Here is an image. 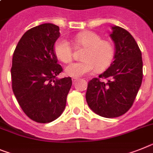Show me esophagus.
Masks as SVG:
<instances>
[{"label":"esophagus","instance_id":"34e87169","mask_svg":"<svg viewBox=\"0 0 153 153\" xmlns=\"http://www.w3.org/2000/svg\"><path fill=\"white\" fill-rule=\"evenodd\" d=\"M78 79V78H76V77H73L72 78V80H73V82H76V80H77Z\"/></svg>","mask_w":153,"mask_h":153}]
</instances>
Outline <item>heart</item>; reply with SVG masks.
I'll return each mask as SVG.
<instances>
[{
    "label": "heart",
    "mask_w": 153,
    "mask_h": 153,
    "mask_svg": "<svg viewBox=\"0 0 153 153\" xmlns=\"http://www.w3.org/2000/svg\"><path fill=\"white\" fill-rule=\"evenodd\" d=\"M75 42L85 48L80 62H73L66 67V74L79 77L97 70H103L111 63L114 56V46L108 39H102L96 32L86 31L76 35ZM54 53L59 60L69 63L73 59V51L66 39L59 38L55 42Z\"/></svg>",
    "instance_id": "1"
}]
</instances>
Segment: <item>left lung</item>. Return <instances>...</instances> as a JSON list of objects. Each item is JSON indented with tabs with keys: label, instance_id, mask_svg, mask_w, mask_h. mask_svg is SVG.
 Instances as JSON below:
<instances>
[{
	"label": "left lung",
	"instance_id": "1",
	"mask_svg": "<svg viewBox=\"0 0 153 153\" xmlns=\"http://www.w3.org/2000/svg\"><path fill=\"white\" fill-rule=\"evenodd\" d=\"M110 36L115 45L114 61L98 78L88 82L86 100L91 110L104 117H117L132 106L142 81V53L135 39L114 26ZM100 79H107L100 82Z\"/></svg>",
	"mask_w": 153,
	"mask_h": 153
}]
</instances>
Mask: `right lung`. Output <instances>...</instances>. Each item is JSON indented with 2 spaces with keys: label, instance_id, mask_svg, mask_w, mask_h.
Returning <instances> with one entry per match:
<instances>
[{
  "label": "right lung",
  "instance_id": "obj_1",
  "mask_svg": "<svg viewBox=\"0 0 153 153\" xmlns=\"http://www.w3.org/2000/svg\"><path fill=\"white\" fill-rule=\"evenodd\" d=\"M59 36V26L53 24L34 27L22 36L13 54V92L25 114L38 123L61 115L72 86L70 76L56 78L62 72L54 53Z\"/></svg>",
  "mask_w": 153,
  "mask_h": 153
}]
</instances>
